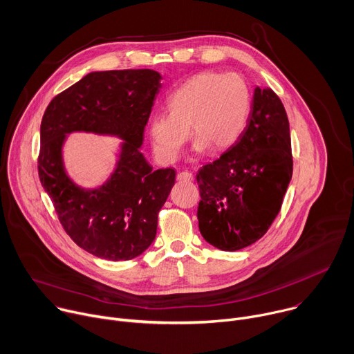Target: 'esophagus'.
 Listing matches in <instances>:
<instances>
[{
	"mask_svg": "<svg viewBox=\"0 0 354 354\" xmlns=\"http://www.w3.org/2000/svg\"><path fill=\"white\" fill-rule=\"evenodd\" d=\"M176 179L179 182H190L193 179V175L190 172H180V174H178Z\"/></svg>",
	"mask_w": 354,
	"mask_h": 354,
	"instance_id": "obj_1",
	"label": "esophagus"
}]
</instances>
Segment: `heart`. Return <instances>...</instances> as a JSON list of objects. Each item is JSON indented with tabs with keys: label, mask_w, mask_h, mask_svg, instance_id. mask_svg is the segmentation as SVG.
Returning a JSON list of instances; mask_svg holds the SVG:
<instances>
[{
	"label": "heart",
	"mask_w": 354,
	"mask_h": 354,
	"mask_svg": "<svg viewBox=\"0 0 354 354\" xmlns=\"http://www.w3.org/2000/svg\"><path fill=\"white\" fill-rule=\"evenodd\" d=\"M250 105L245 81L234 73H200L180 84L167 99L168 112L149 119L148 134L154 156L164 164L175 162L189 138L201 153L225 151L236 142L246 124Z\"/></svg>",
	"instance_id": "obj_1"
}]
</instances>
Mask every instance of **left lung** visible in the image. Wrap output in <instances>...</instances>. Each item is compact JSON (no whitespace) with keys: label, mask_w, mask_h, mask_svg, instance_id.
I'll return each instance as SVG.
<instances>
[{"label":"left lung","mask_w":354,"mask_h":354,"mask_svg":"<svg viewBox=\"0 0 354 354\" xmlns=\"http://www.w3.org/2000/svg\"><path fill=\"white\" fill-rule=\"evenodd\" d=\"M291 176L286 109L273 89L257 86L248 124L236 142L196 175L201 235L228 252L257 242L277 217Z\"/></svg>","instance_id":"1"}]
</instances>
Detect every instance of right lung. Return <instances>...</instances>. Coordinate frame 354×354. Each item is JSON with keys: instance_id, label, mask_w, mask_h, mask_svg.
<instances>
[{"instance_id": "1", "label": "right lung", "mask_w": 354, "mask_h": 354, "mask_svg": "<svg viewBox=\"0 0 354 354\" xmlns=\"http://www.w3.org/2000/svg\"><path fill=\"white\" fill-rule=\"evenodd\" d=\"M154 70L89 73L48 104L40 124L37 171L70 238L106 261H130L153 243L158 213L176 172L148 165L140 153L145 124L161 88ZM73 131L118 135L122 145L111 179L92 191L77 187L64 171L61 147Z\"/></svg>"}]
</instances>
